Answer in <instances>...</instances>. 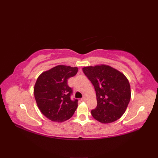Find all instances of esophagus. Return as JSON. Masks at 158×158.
Returning a JSON list of instances; mask_svg holds the SVG:
<instances>
[{"instance_id":"34e87169","label":"esophagus","mask_w":158,"mask_h":158,"mask_svg":"<svg viewBox=\"0 0 158 158\" xmlns=\"http://www.w3.org/2000/svg\"><path fill=\"white\" fill-rule=\"evenodd\" d=\"M81 100V101H85V100H86V98L84 96V97H83V98H82Z\"/></svg>"}]
</instances>
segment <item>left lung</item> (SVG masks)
<instances>
[{
    "label": "left lung",
    "mask_w": 158,
    "mask_h": 158,
    "mask_svg": "<svg viewBox=\"0 0 158 158\" xmlns=\"http://www.w3.org/2000/svg\"><path fill=\"white\" fill-rule=\"evenodd\" d=\"M82 70L96 91L97 106L92 110V117L102 123L119 119L125 113L131 98L130 85L126 77L105 64L83 67Z\"/></svg>",
    "instance_id": "1"
}]
</instances>
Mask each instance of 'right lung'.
Returning <instances> with one entry per match:
<instances>
[{"mask_svg": "<svg viewBox=\"0 0 158 158\" xmlns=\"http://www.w3.org/2000/svg\"><path fill=\"white\" fill-rule=\"evenodd\" d=\"M78 72L77 67L58 65L42 73L34 88V95L41 112L52 122L69 119L76 110L78 100H72L73 89L67 80Z\"/></svg>", "mask_w": 158, "mask_h": 158, "instance_id": "obj_1", "label": "right lung"}]
</instances>
